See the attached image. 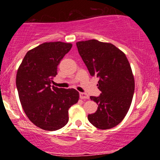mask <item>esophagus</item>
I'll return each instance as SVG.
<instances>
[{
	"label": "esophagus",
	"mask_w": 160,
	"mask_h": 160,
	"mask_svg": "<svg viewBox=\"0 0 160 160\" xmlns=\"http://www.w3.org/2000/svg\"><path fill=\"white\" fill-rule=\"evenodd\" d=\"M80 98L81 99H87L89 98V95L86 94V93L80 92Z\"/></svg>",
	"instance_id": "esophagus-1"
}]
</instances>
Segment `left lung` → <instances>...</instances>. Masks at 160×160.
<instances>
[{"label":"left lung","mask_w":160,"mask_h":160,"mask_svg":"<svg viewBox=\"0 0 160 160\" xmlns=\"http://www.w3.org/2000/svg\"><path fill=\"white\" fill-rule=\"evenodd\" d=\"M78 52L92 77H97L99 96H90L98 107L88 120L100 129H108L123 120L131 105L135 80L126 55L114 45L97 40L77 43Z\"/></svg>","instance_id":"obj_1"}]
</instances>
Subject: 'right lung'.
<instances>
[{
    "mask_svg": "<svg viewBox=\"0 0 160 160\" xmlns=\"http://www.w3.org/2000/svg\"><path fill=\"white\" fill-rule=\"evenodd\" d=\"M71 47L63 42L42 43L26 53L18 69L16 82L22 107L33 123L47 131L64 127L68 109L78 102L76 89L51 86L58 65Z\"/></svg>",
    "mask_w": 160,
    "mask_h": 160,
    "instance_id": "obj_1",
    "label": "right lung"
}]
</instances>
